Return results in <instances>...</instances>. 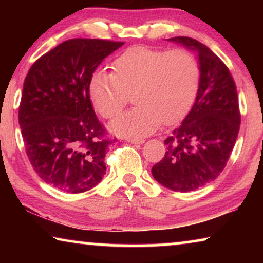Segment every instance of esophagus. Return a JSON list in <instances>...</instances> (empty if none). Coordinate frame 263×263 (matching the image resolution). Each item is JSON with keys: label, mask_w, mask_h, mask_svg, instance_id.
Masks as SVG:
<instances>
[{"label": "esophagus", "mask_w": 263, "mask_h": 263, "mask_svg": "<svg viewBox=\"0 0 263 263\" xmlns=\"http://www.w3.org/2000/svg\"><path fill=\"white\" fill-rule=\"evenodd\" d=\"M127 141L132 143H136V145H142V143L145 142V140L138 139V138H127Z\"/></svg>", "instance_id": "obj_1"}]
</instances>
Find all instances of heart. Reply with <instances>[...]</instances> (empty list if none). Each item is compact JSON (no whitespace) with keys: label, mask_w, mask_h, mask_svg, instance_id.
<instances>
[{"label":"heart","mask_w":263,"mask_h":263,"mask_svg":"<svg viewBox=\"0 0 263 263\" xmlns=\"http://www.w3.org/2000/svg\"><path fill=\"white\" fill-rule=\"evenodd\" d=\"M112 69L93 75L89 97L97 112L114 118L132 96L136 106L111 123L118 134L147 135L161 122L176 123L192 109L199 92L200 63L188 49L133 46L114 61Z\"/></svg>","instance_id":"1"}]
</instances>
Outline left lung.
Masks as SVG:
<instances>
[{
    "label": "left lung",
    "instance_id": "1",
    "mask_svg": "<svg viewBox=\"0 0 263 263\" xmlns=\"http://www.w3.org/2000/svg\"><path fill=\"white\" fill-rule=\"evenodd\" d=\"M199 52L201 79L195 104L165 140L166 152L152 167L157 182L174 192H193L214 181L228 163L239 132L236 84L226 64L196 39L174 37Z\"/></svg>",
    "mask_w": 263,
    "mask_h": 263
}]
</instances>
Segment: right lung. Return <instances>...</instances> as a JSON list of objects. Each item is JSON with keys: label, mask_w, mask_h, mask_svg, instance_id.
<instances>
[{"label": "right lung", "mask_w": 263, "mask_h": 263, "mask_svg": "<svg viewBox=\"0 0 263 263\" xmlns=\"http://www.w3.org/2000/svg\"><path fill=\"white\" fill-rule=\"evenodd\" d=\"M74 38L32 64L25 78L19 124L25 149L43 181L66 193L95 188L105 175L104 158L116 139L97 118L89 99L96 68L123 45Z\"/></svg>", "instance_id": "1"}]
</instances>
